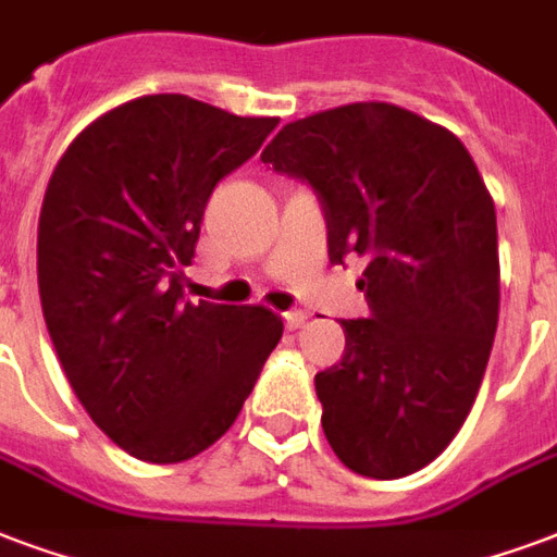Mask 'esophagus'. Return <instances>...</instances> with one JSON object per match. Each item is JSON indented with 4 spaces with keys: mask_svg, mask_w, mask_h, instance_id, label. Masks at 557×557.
I'll list each match as a JSON object with an SVG mask.
<instances>
[{
    "mask_svg": "<svg viewBox=\"0 0 557 557\" xmlns=\"http://www.w3.org/2000/svg\"><path fill=\"white\" fill-rule=\"evenodd\" d=\"M305 320H308V313H305V311H287V313H284V325H287L290 332L302 329Z\"/></svg>",
    "mask_w": 557,
    "mask_h": 557,
    "instance_id": "34e87169",
    "label": "esophagus"
}]
</instances>
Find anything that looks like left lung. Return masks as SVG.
<instances>
[{
  "mask_svg": "<svg viewBox=\"0 0 557 557\" xmlns=\"http://www.w3.org/2000/svg\"><path fill=\"white\" fill-rule=\"evenodd\" d=\"M261 161L317 190L332 263L367 258L370 320H343V358L313 379L329 446L367 479L411 475L453 443L491 358V190L449 128L391 102L294 120Z\"/></svg>",
  "mask_w": 557,
  "mask_h": 557,
  "instance_id": "obj_1",
  "label": "left lung"
}]
</instances>
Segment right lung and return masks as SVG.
Returning <instances> with one entry per match:
<instances>
[{
	"label": "right lung",
	"instance_id": "obj_1",
	"mask_svg": "<svg viewBox=\"0 0 557 557\" xmlns=\"http://www.w3.org/2000/svg\"><path fill=\"white\" fill-rule=\"evenodd\" d=\"M275 125L140 96L96 116L52 170L37 223L46 329L90 420L140 461L220 441L282 341L263 305L182 299L208 196Z\"/></svg>",
	"mask_w": 557,
	"mask_h": 557
}]
</instances>
